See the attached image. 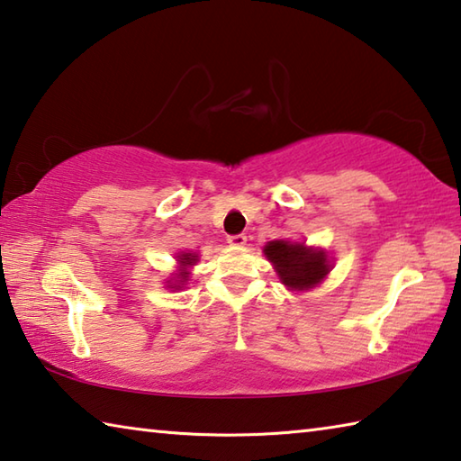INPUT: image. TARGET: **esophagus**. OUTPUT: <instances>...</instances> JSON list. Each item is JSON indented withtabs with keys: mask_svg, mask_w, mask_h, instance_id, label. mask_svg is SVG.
<instances>
[{
	"mask_svg": "<svg viewBox=\"0 0 461 461\" xmlns=\"http://www.w3.org/2000/svg\"><path fill=\"white\" fill-rule=\"evenodd\" d=\"M246 241H248V238L244 236V233H238V236H230L228 238V244L230 246H236V248L246 246Z\"/></svg>",
	"mask_w": 461,
	"mask_h": 461,
	"instance_id": "1",
	"label": "esophagus"
}]
</instances>
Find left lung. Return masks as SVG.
<instances>
[{
  "mask_svg": "<svg viewBox=\"0 0 461 461\" xmlns=\"http://www.w3.org/2000/svg\"><path fill=\"white\" fill-rule=\"evenodd\" d=\"M264 254L274 264V270L288 290L314 288L330 272V262L324 249L308 248L300 241H267Z\"/></svg>",
  "mask_w": 461,
  "mask_h": 461,
  "instance_id": "1",
  "label": "left lung"
}]
</instances>
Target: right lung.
I'll use <instances>...</instances> for the list:
<instances>
[{
    "instance_id": "1",
    "label": "right lung",
    "mask_w": 461,
    "mask_h": 461,
    "mask_svg": "<svg viewBox=\"0 0 461 461\" xmlns=\"http://www.w3.org/2000/svg\"><path fill=\"white\" fill-rule=\"evenodd\" d=\"M199 262V256L197 254H189V252H181L177 254V264H179V272L175 274V280H169L167 284L169 286L167 288H183V284H185L189 280V267L195 266Z\"/></svg>"
}]
</instances>
